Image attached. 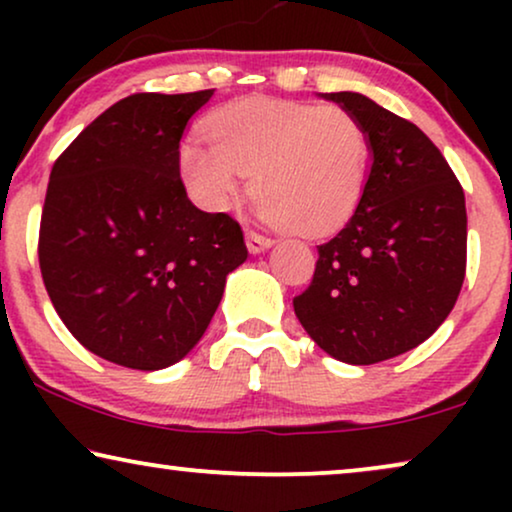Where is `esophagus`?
<instances>
[{
  "label": "esophagus",
  "instance_id": "esophagus-1",
  "mask_svg": "<svg viewBox=\"0 0 512 512\" xmlns=\"http://www.w3.org/2000/svg\"><path fill=\"white\" fill-rule=\"evenodd\" d=\"M270 244H272L270 237L256 233V230H247V249L251 254H261V251L270 247Z\"/></svg>",
  "mask_w": 512,
  "mask_h": 512
}]
</instances>
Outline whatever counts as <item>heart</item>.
I'll use <instances>...</instances> for the list:
<instances>
[{"label":"heart","instance_id":"heart-1","mask_svg":"<svg viewBox=\"0 0 512 512\" xmlns=\"http://www.w3.org/2000/svg\"><path fill=\"white\" fill-rule=\"evenodd\" d=\"M212 149L186 142L179 167L202 207H233L249 174L258 214L296 235H324L359 207L370 174V135L352 111L242 97L207 123Z\"/></svg>","mask_w":512,"mask_h":512}]
</instances>
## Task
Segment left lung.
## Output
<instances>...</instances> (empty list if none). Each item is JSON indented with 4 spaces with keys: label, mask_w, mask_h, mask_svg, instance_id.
I'll return each instance as SVG.
<instances>
[{
    "label": "left lung",
    "mask_w": 512,
    "mask_h": 512,
    "mask_svg": "<svg viewBox=\"0 0 512 512\" xmlns=\"http://www.w3.org/2000/svg\"><path fill=\"white\" fill-rule=\"evenodd\" d=\"M324 97L366 125L373 163L293 310L326 354L370 366L422 345L452 312L466 275V198L415 123L359 93Z\"/></svg>",
    "instance_id": "left-lung-1"
}]
</instances>
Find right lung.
<instances>
[{
    "mask_svg": "<svg viewBox=\"0 0 512 512\" xmlns=\"http://www.w3.org/2000/svg\"><path fill=\"white\" fill-rule=\"evenodd\" d=\"M212 95L125 97L51 170L41 277L69 333L116 366L160 370L184 359L228 272L247 261L240 223L195 207L179 177L181 135Z\"/></svg>",
    "mask_w": 512,
    "mask_h": 512,
    "instance_id": "obj_1",
    "label": "right lung"
}]
</instances>
